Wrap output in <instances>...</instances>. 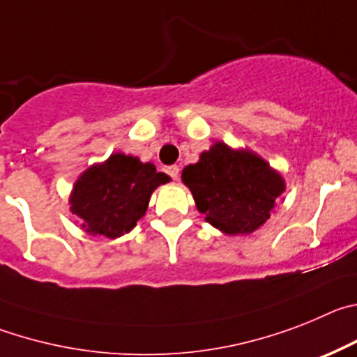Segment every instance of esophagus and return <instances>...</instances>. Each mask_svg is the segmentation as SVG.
Segmentation results:
<instances>
[{
	"label": "esophagus",
	"mask_w": 357,
	"mask_h": 357,
	"mask_svg": "<svg viewBox=\"0 0 357 357\" xmlns=\"http://www.w3.org/2000/svg\"><path fill=\"white\" fill-rule=\"evenodd\" d=\"M165 172L171 176L172 179H178L179 178V167L178 165H169L165 167Z\"/></svg>",
	"instance_id": "1"
}]
</instances>
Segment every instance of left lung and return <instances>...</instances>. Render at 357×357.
Wrapping results in <instances>:
<instances>
[{
	"label": "left lung",
	"mask_w": 357,
	"mask_h": 357,
	"mask_svg": "<svg viewBox=\"0 0 357 357\" xmlns=\"http://www.w3.org/2000/svg\"><path fill=\"white\" fill-rule=\"evenodd\" d=\"M181 179L206 222L226 234H249L271 218L284 179L258 155L217 142L186 165Z\"/></svg>",
	"instance_id": "1"
}]
</instances>
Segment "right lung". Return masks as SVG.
<instances>
[{
	"instance_id": "1",
	"label": "right lung",
	"mask_w": 357,
	"mask_h": 357,
	"mask_svg": "<svg viewBox=\"0 0 357 357\" xmlns=\"http://www.w3.org/2000/svg\"><path fill=\"white\" fill-rule=\"evenodd\" d=\"M171 178L123 153L89 167L70 192V211L82 218L89 234L117 238L137 226L146 215L151 194Z\"/></svg>"
}]
</instances>
